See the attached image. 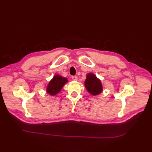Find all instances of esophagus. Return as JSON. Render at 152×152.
<instances>
[{"mask_svg": "<svg viewBox=\"0 0 152 152\" xmlns=\"http://www.w3.org/2000/svg\"><path fill=\"white\" fill-rule=\"evenodd\" d=\"M72 79H73V81H77V76H72Z\"/></svg>", "mask_w": 152, "mask_h": 152, "instance_id": "34e87169", "label": "esophagus"}]
</instances>
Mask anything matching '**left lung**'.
<instances>
[{"instance_id": "8db88e82", "label": "left lung", "mask_w": 152, "mask_h": 152, "mask_svg": "<svg viewBox=\"0 0 152 152\" xmlns=\"http://www.w3.org/2000/svg\"><path fill=\"white\" fill-rule=\"evenodd\" d=\"M84 85L87 91L92 95H99L103 91V86L100 80L92 73L87 75Z\"/></svg>"}]
</instances>
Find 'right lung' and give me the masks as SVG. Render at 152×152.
I'll return each instance as SVG.
<instances>
[{
	"mask_svg": "<svg viewBox=\"0 0 152 152\" xmlns=\"http://www.w3.org/2000/svg\"><path fill=\"white\" fill-rule=\"evenodd\" d=\"M68 83L66 77H62L58 75H55L47 86L46 92L50 95H55L60 92L62 87Z\"/></svg>",
	"mask_w": 152,
	"mask_h": 152,
	"instance_id": "add662e5",
	"label": "right lung"
}]
</instances>
